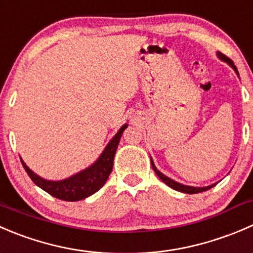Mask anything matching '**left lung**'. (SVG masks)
Here are the masks:
<instances>
[{
    "label": "left lung",
    "instance_id": "obj_1",
    "mask_svg": "<svg viewBox=\"0 0 253 253\" xmlns=\"http://www.w3.org/2000/svg\"><path fill=\"white\" fill-rule=\"evenodd\" d=\"M216 55H217V57H219L220 60H222V61L227 62V64H229L230 66H231L232 69L235 70V72H236V74L239 75V71H237L236 66H235V65H234V61H232V60H230L229 57H227L226 55L222 54V52H219V51H217V52H216ZM151 166H152V169H154V171H155V173H156L157 176H159V178L161 179V181L164 182V183H166L167 186L171 187V188H172V189H174V191L182 192V193H188V194L201 193V192L208 191V189H211V187H214L215 184H216V183H215V184H211V186H208V187H191V186H186V184L178 183V182L173 181V179L169 178V177L165 176L164 173H161V172H160L159 169H156V166H155V164H154V161H152V159H151Z\"/></svg>",
    "mask_w": 253,
    "mask_h": 253
}]
</instances>
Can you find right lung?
<instances>
[{
  "instance_id": "1",
  "label": "right lung",
  "mask_w": 253,
  "mask_h": 253,
  "mask_svg": "<svg viewBox=\"0 0 253 253\" xmlns=\"http://www.w3.org/2000/svg\"><path fill=\"white\" fill-rule=\"evenodd\" d=\"M127 127V124H124L113 136V139L108 142L106 149L101 154V156L97 159V161L89 167L84 169V171L74 174L66 179L61 181H47V179L42 178L37 173H34L21 159L22 165L24 169L31 177L32 181L41 187L42 191L47 192L50 196L55 197L57 199L66 202H77L87 198L96 193L97 191L102 188L108 179L112 169H113V160L116 155L117 147H118L119 141L123 131Z\"/></svg>"
}]
</instances>
